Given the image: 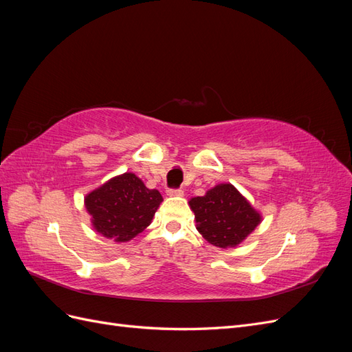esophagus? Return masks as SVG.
<instances>
[{"instance_id":"esophagus-1","label":"esophagus","mask_w":352,"mask_h":352,"mask_svg":"<svg viewBox=\"0 0 352 352\" xmlns=\"http://www.w3.org/2000/svg\"><path fill=\"white\" fill-rule=\"evenodd\" d=\"M167 195L168 197H184V190L182 189H167Z\"/></svg>"}]
</instances>
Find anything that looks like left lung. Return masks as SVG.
Returning a JSON list of instances; mask_svg holds the SVG:
<instances>
[{
  "label": "left lung",
  "mask_w": 352,
  "mask_h": 352,
  "mask_svg": "<svg viewBox=\"0 0 352 352\" xmlns=\"http://www.w3.org/2000/svg\"><path fill=\"white\" fill-rule=\"evenodd\" d=\"M197 230L219 248H235L261 223V214L232 184L208 189L204 197L189 199Z\"/></svg>",
  "instance_id": "8db88e82"
}]
</instances>
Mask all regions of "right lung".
Here are the masks:
<instances>
[{
    "instance_id": "add662e5",
    "label": "right lung",
    "mask_w": 352,
    "mask_h": 352,
    "mask_svg": "<svg viewBox=\"0 0 352 352\" xmlns=\"http://www.w3.org/2000/svg\"><path fill=\"white\" fill-rule=\"evenodd\" d=\"M163 197L148 189L135 173H123L107 180L85 197L95 232L114 242H127L151 225Z\"/></svg>"
}]
</instances>
